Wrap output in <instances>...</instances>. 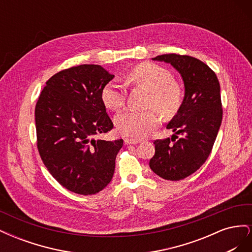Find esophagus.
I'll use <instances>...</instances> for the list:
<instances>
[{
	"label": "esophagus",
	"mask_w": 252,
	"mask_h": 252,
	"mask_svg": "<svg viewBox=\"0 0 252 252\" xmlns=\"http://www.w3.org/2000/svg\"><path fill=\"white\" fill-rule=\"evenodd\" d=\"M124 143H125L126 145H135V144L139 143V141L131 140V139H125V140H124Z\"/></svg>",
	"instance_id": "34e87169"
}]
</instances>
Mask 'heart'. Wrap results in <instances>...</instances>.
I'll return each instance as SVG.
<instances>
[{"label":"heart","mask_w":252,"mask_h":252,"mask_svg":"<svg viewBox=\"0 0 252 252\" xmlns=\"http://www.w3.org/2000/svg\"><path fill=\"white\" fill-rule=\"evenodd\" d=\"M130 78L135 84L150 90L149 106L155 107L163 117L170 118L180 108L182 90L173 82L172 74L165 68L152 63H143L130 72ZM101 98L107 108L120 109L125 102L123 84L118 80L108 82L102 89ZM114 123L120 133L139 140L158 126V117L154 109L147 111L127 109L118 114Z\"/></svg>","instance_id":"heart-1"}]
</instances>
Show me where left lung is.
Instances as JSON below:
<instances>
[{"instance_id": "8db88e82", "label": "left lung", "mask_w": 252, "mask_h": 252, "mask_svg": "<svg viewBox=\"0 0 252 252\" xmlns=\"http://www.w3.org/2000/svg\"><path fill=\"white\" fill-rule=\"evenodd\" d=\"M152 60L170 64L184 83V98L166 126L173 131L171 139L155 141L156 154L149 161L158 177L179 181L195 172L210 155L222 123L220 83L216 73L195 58L170 53Z\"/></svg>"}]
</instances>
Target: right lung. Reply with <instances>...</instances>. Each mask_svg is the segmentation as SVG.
Segmentation results:
<instances>
[{
  "mask_svg": "<svg viewBox=\"0 0 252 252\" xmlns=\"http://www.w3.org/2000/svg\"><path fill=\"white\" fill-rule=\"evenodd\" d=\"M114 75L100 65H80L46 82L35 106L37 149L61 185L91 195L107 186L123 140L95 139L113 124L102 102L103 87Z\"/></svg>",
  "mask_w": 252,
  "mask_h": 252,
  "instance_id": "obj_1",
  "label": "right lung"
}]
</instances>
